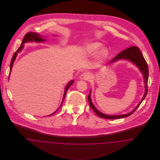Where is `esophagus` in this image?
Wrapping results in <instances>:
<instances>
[{"label":"esophagus","mask_w":160,"mask_h":160,"mask_svg":"<svg viewBox=\"0 0 160 160\" xmlns=\"http://www.w3.org/2000/svg\"><path fill=\"white\" fill-rule=\"evenodd\" d=\"M91 76H90V74H89V73H88V72H84L83 73L80 77V79H82V80H89V78H90V77H91Z\"/></svg>","instance_id":"obj_1"}]
</instances>
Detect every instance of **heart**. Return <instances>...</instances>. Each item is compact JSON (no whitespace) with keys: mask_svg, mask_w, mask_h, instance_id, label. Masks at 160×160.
I'll list each match as a JSON object with an SVG mask.
<instances>
[{"mask_svg":"<svg viewBox=\"0 0 160 160\" xmlns=\"http://www.w3.org/2000/svg\"><path fill=\"white\" fill-rule=\"evenodd\" d=\"M101 46L102 45L100 43L93 42V43L87 44L85 47V48L89 53L94 54L99 50ZM107 54H108V51L106 48H102L99 52L98 55L100 58H104L106 56Z\"/></svg>","mask_w":160,"mask_h":160,"instance_id":"heart-1","label":"heart"}]
</instances>
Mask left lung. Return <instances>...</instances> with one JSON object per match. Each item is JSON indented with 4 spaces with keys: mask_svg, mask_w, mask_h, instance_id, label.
Here are the masks:
<instances>
[{
    "mask_svg": "<svg viewBox=\"0 0 160 160\" xmlns=\"http://www.w3.org/2000/svg\"><path fill=\"white\" fill-rule=\"evenodd\" d=\"M119 59L128 60V61H131V62H132L133 63H134L136 66L138 67V68H139L140 71L142 72V74L143 75V78H144L145 84V94L143 95V97L142 99V101L140 102V103L137 105V107L132 112H131L129 113L122 114V115H108V114H104V113L100 112L96 108V107L93 106V104L92 102L91 98V92H90L88 97L90 106L91 107L92 109L94 111V112L101 118L108 119H121V118H123L129 116L131 114H132L135 112V110L140 105L142 102L145 99V97L147 95V93H148V76H149V69H148V64L145 61V58L142 53L141 51L140 50V49L136 46L130 47L129 48L120 52L116 57H114L112 60L110 61L109 63H112L113 62H115V61L119 60Z\"/></svg>",
    "mask_w": 160,
    "mask_h": 160,
    "instance_id": "8db88e82",
    "label": "left lung"
}]
</instances>
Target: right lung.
Segmentation results:
<instances>
[{
    "instance_id": "right-lung-1",
    "label": "right lung",
    "mask_w": 160,
    "mask_h": 160,
    "mask_svg": "<svg viewBox=\"0 0 160 160\" xmlns=\"http://www.w3.org/2000/svg\"><path fill=\"white\" fill-rule=\"evenodd\" d=\"M41 37H42V36L39 35L38 33L32 32H29V33H26V34L25 35L24 37L23 38V41H22V44L19 47V48L17 50L16 52H15V53L14 54V55H13V56H12V60H11V65H10L9 74H10V73H11V69H12V67L14 62L15 61V58H16V57H17V54L22 51V48H23V47H24L23 44H24V42H29H29H30V41L43 42V41H44L46 40V39H43V38H42ZM74 82V80H71V82H69L67 84V86H66V88H65V92H64V94H63V99H62V101L61 106H60V107H59V108H58L56 111H55L52 114H51L50 115H49V116H51V115H52V114H54V113L59 109V108H60L61 106H62V102H63V100H64V98H65V95H66V94H67V91L68 90L69 88L73 84Z\"/></svg>"
}]
</instances>
